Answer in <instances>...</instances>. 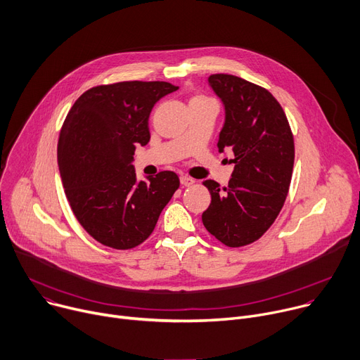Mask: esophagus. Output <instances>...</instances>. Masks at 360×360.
<instances>
[{
  "mask_svg": "<svg viewBox=\"0 0 360 360\" xmlns=\"http://www.w3.org/2000/svg\"><path fill=\"white\" fill-rule=\"evenodd\" d=\"M181 184H182L184 186H192V185L195 184V179H192V178H189V176H186V175H182V176H181Z\"/></svg>",
  "mask_w": 360,
  "mask_h": 360,
  "instance_id": "1",
  "label": "esophagus"
}]
</instances>
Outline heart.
<instances>
[{
	"label": "heart",
	"mask_w": 360,
	"mask_h": 360,
	"mask_svg": "<svg viewBox=\"0 0 360 360\" xmlns=\"http://www.w3.org/2000/svg\"><path fill=\"white\" fill-rule=\"evenodd\" d=\"M207 101H211V99H208L207 96H202V94H198V96H193L192 99H191V102L189 103H192V102H207Z\"/></svg>",
	"instance_id": "1"
}]
</instances>
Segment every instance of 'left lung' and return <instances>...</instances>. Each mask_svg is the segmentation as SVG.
Masks as SVG:
<instances>
[{"label": "left lung", "instance_id": "obj_1", "mask_svg": "<svg viewBox=\"0 0 360 360\" xmlns=\"http://www.w3.org/2000/svg\"><path fill=\"white\" fill-rule=\"evenodd\" d=\"M208 82L225 106L218 149H231L236 167L226 186L202 182L211 193L202 222L224 245L238 248L263 237L278 217L292 175L294 138L267 89L224 73Z\"/></svg>", "mask_w": 360, "mask_h": 360}]
</instances>
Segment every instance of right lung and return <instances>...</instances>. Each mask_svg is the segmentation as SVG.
<instances>
[{
	"label": "right lung",
	"instance_id": "add662e5",
	"mask_svg": "<svg viewBox=\"0 0 360 360\" xmlns=\"http://www.w3.org/2000/svg\"><path fill=\"white\" fill-rule=\"evenodd\" d=\"M179 87L167 82H119L86 90L60 130L58 169L70 208L86 233L115 250L142 244L179 188L172 171L136 182L130 162L149 139L153 105Z\"/></svg>",
	"mask_w": 360,
	"mask_h": 360
}]
</instances>
